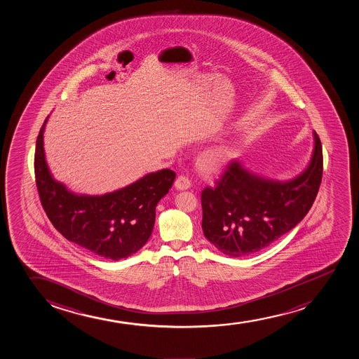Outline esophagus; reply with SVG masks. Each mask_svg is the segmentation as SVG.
I'll use <instances>...</instances> for the list:
<instances>
[{
    "label": "esophagus",
    "mask_w": 359,
    "mask_h": 359,
    "mask_svg": "<svg viewBox=\"0 0 359 359\" xmlns=\"http://www.w3.org/2000/svg\"><path fill=\"white\" fill-rule=\"evenodd\" d=\"M191 187V182H189V179L185 175H180V177H177V180H175V189H179V191H184V189H189Z\"/></svg>",
    "instance_id": "obj_1"
}]
</instances>
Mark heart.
Instances as JSON below:
<instances>
[{"label": "heart", "mask_w": 359, "mask_h": 359, "mask_svg": "<svg viewBox=\"0 0 359 359\" xmlns=\"http://www.w3.org/2000/svg\"><path fill=\"white\" fill-rule=\"evenodd\" d=\"M235 156V147L230 142H222L208 148L198 158V167L204 174L219 173Z\"/></svg>", "instance_id": "1"}]
</instances>
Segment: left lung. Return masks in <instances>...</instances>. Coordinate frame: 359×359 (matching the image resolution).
<instances>
[{
	"label": "left lung",
	"instance_id": "left-lung-1",
	"mask_svg": "<svg viewBox=\"0 0 359 359\" xmlns=\"http://www.w3.org/2000/svg\"><path fill=\"white\" fill-rule=\"evenodd\" d=\"M312 158L299 175L273 180L230 162L215 189L201 193L206 238L231 257L269 247L305 218L316 201L323 177V147L316 131Z\"/></svg>",
	"mask_w": 359,
	"mask_h": 359
}]
</instances>
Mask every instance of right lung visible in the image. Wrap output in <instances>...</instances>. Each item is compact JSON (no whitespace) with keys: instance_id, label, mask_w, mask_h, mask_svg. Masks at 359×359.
I'll return each instance as SVG.
<instances>
[{"instance_id":"1","label":"right lung","mask_w":359,"mask_h":359,"mask_svg":"<svg viewBox=\"0 0 359 359\" xmlns=\"http://www.w3.org/2000/svg\"><path fill=\"white\" fill-rule=\"evenodd\" d=\"M35 147L39 197L50 223L69 242L107 259H127L147 243L154 228L155 208L173 185V170L146 174L130 185L100 196L78 194L50 173L43 149V131Z\"/></svg>"}]
</instances>
